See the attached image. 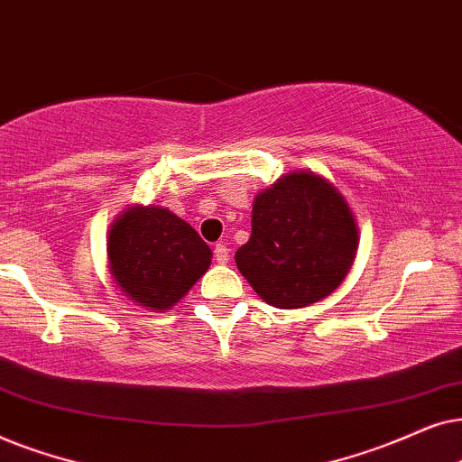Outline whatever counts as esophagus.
Masks as SVG:
<instances>
[{
	"mask_svg": "<svg viewBox=\"0 0 462 462\" xmlns=\"http://www.w3.org/2000/svg\"><path fill=\"white\" fill-rule=\"evenodd\" d=\"M213 255H215V260H217V263H226L227 257H230V249H227L224 243H217L213 247Z\"/></svg>",
	"mask_w": 462,
	"mask_h": 462,
	"instance_id": "34e87169",
	"label": "esophagus"
}]
</instances>
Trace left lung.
I'll list each match as a JSON object with an SVG mask.
<instances>
[{
  "instance_id": "1",
  "label": "left lung",
  "mask_w": 462,
  "mask_h": 462,
  "mask_svg": "<svg viewBox=\"0 0 462 462\" xmlns=\"http://www.w3.org/2000/svg\"><path fill=\"white\" fill-rule=\"evenodd\" d=\"M356 235L344 196L321 175L295 171L255 196L251 238L235 260L263 302L304 309L348 274Z\"/></svg>"
}]
</instances>
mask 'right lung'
<instances>
[{
    "label": "right lung",
    "mask_w": 462,
    "mask_h": 462,
    "mask_svg": "<svg viewBox=\"0 0 462 462\" xmlns=\"http://www.w3.org/2000/svg\"><path fill=\"white\" fill-rule=\"evenodd\" d=\"M192 226L162 207H131L114 221L107 262L116 287L147 310H169L211 266Z\"/></svg>",
    "instance_id": "right-lung-1"
}]
</instances>
